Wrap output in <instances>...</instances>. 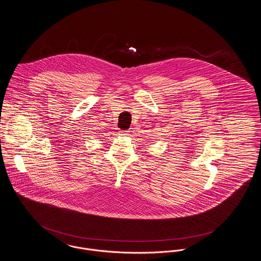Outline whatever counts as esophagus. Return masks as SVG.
Wrapping results in <instances>:
<instances>
[{
  "label": "esophagus",
  "mask_w": 261,
  "mask_h": 261,
  "mask_svg": "<svg viewBox=\"0 0 261 261\" xmlns=\"http://www.w3.org/2000/svg\"><path fill=\"white\" fill-rule=\"evenodd\" d=\"M119 134H120L121 136H128V135H129V131H127V130H121L120 132H119Z\"/></svg>",
  "instance_id": "esophagus-1"
}]
</instances>
